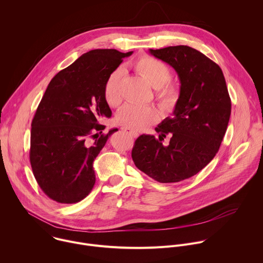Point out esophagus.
Instances as JSON below:
<instances>
[{
    "mask_svg": "<svg viewBox=\"0 0 263 263\" xmlns=\"http://www.w3.org/2000/svg\"><path fill=\"white\" fill-rule=\"evenodd\" d=\"M126 134H128L129 136H132L133 138H138V136H139V134L137 133V132H135V130H133V129H130V128H127V127H123L122 128Z\"/></svg>",
    "mask_w": 263,
    "mask_h": 263,
    "instance_id": "1",
    "label": "esophagus"
}]
</instances>
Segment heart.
I'll list each match as a JSON object with an SVG mask.
<instances>
[{
	"instance_id": "heart-1",
	"label": "heart",
	"mask_w": 263,
	"mask_h": 263,
	"mask_svg": "<svg viewBox=\"0 0 263 263\" xmlns=\"http://www.w3.org/2000/svg\"><path fill=\"white\" fill-rule=\"evenodd\" d=\"M134 69L141 74L155 89V97L161 108L166 112L175 109L180 98V85L170 78L169 66L153 57L143 55L133 63ZM122 70L115 69L108 77L103 86L104 100L111 108H117L122 101L120 84ZM160 112L153 106L126 104L117 115L118 122L133 130H143L156 123Z\"/></svg>"
}]
</instances>
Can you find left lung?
I'll use <instances>...</instances> for the list:
<instances>
[{
	"label": "left lung",
	"mask_w": 263,
	"mask_h": 263,
	"mask_svg": "<svg viewBox=\"0 0 263 263\" xmlns=\"http://www.w3.org/2000/svg\"><path fill=\"white\" fill-rule=\"evenodd\" d=\"M178 74L180 98L173 117L155 127L159 139L141 135L132 151L136 167L154 180L169 183L190 178L211 163L227 130L231 99L220 66L199 50L176 45L149 49ZM173 137L168 146L161 141Z\"/></svg>",
	"instance_id": "obj_1"
}]
</instances>
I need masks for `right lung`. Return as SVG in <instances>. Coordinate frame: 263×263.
<instances>
[{
	"label": "right lung",
	"instance_id": "right-lung-1",
	"mask_svg": "<svg viewBox=\"0 0 263 263\" xmlns=\"http://www.w3.org/2000/svg\"><path fill=\"white\" fill-rule=\"evenodd\" d=\"M133 51L92 49L49 82L32 120L30 162L40 189L59 203L86 198L95 183L93 162L117 132L101 134L112 116L104 100L108 77Z\"/></svg>",
	"mask_w": 263,
	"mask_h": 263
}]
</instances>
